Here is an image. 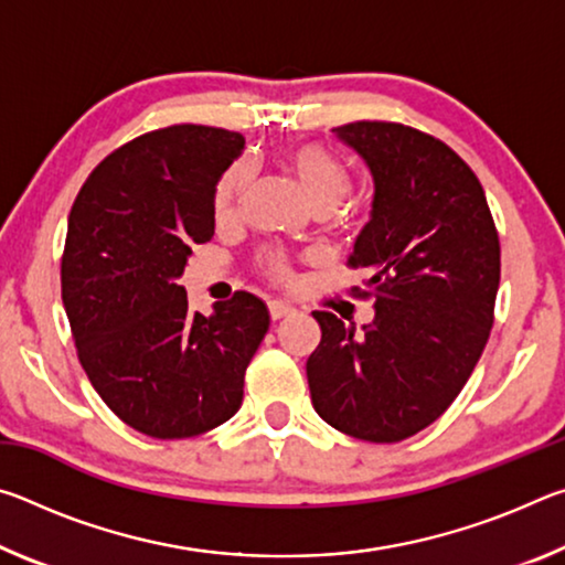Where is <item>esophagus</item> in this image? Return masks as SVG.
Returning <instances> with one entry per match:
<instances>
[{
  "instance_id": "34e87169",
  "label": "esophagus",
  "mask_w": 565,
  "mask_h": 565,
  "mask_svg": "<svg viewBox=\"0 0 565 565\" xmlns=\"http://www.w3.org/2000/svg\"><path fill=\"white\" fill-rule=\"evenodd\" d=\"M291 313H294V306H291V303H286V301H269V317H271L274 321L291 317Z\"/></svg>"
}]
</instances>
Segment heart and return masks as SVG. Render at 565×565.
<instances>
[{"label": "heart", "mask_w": 565, "mask_h": 565, "mask_svg": "<svg viewBox=\"0 0 565 565\" xmlns=\"http://www.w3.org/2000/svg\"><path fill=\"white\" fill-rule=\"evenodd\" d=\"M286 167L299 181L301 191L309 199V204L321 214H329L333 209H339L343 199H347L351 189V171L343 164V159L333 154L331 149L323 145H299L286 151ZM252 179V167L246 161H236L234 167L224 171V177L218 179L216 194H214V212L216 218H232L242 202L244 191ZM264 269L274 279H286V264L281 259L264 262Z\"/></svg>", "instance_id": "b5f03b06"}]
</instances>
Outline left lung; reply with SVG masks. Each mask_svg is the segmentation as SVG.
Instances as JSON below:
<instances>
[{
    "label": "left lung",
    "instance_id": "8db88e82",
    "mask_svg": "<svg viewBox=\"0 0 565 565\" xmlns=\"http://www.w3.org/2000/svg\"><path fill=\"white\" fill-rule=\"evenodd\" d=\"M333 134L374 177L371 222L349 266L353 294L374 299L361 331L313 311L306 361L311 404L329 426L371 444L424 431L461 394L493 327L501 244L481 181L441 139L396 121H351Z\"/></svg>",
    "mask_w": 565,
    "mask_h": 565
}]
</instances>
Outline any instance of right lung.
<instances>
[{
	"mask_svg": "<svg viewBox=\"0 0 565 565\" xmlns=\"http://www.w3.org/2000/svg\"><path fill=\"white\" fill-rule=\"evenodd\" d=\"M244 137L174 124L127 141L84 181L62 256V301L76 356L124 424L189 438L232 418L269 329L248 291L189 311L179 286L191 248L212 242L216 184Z\"/></svg>",
	"mask_w": 565,
	"mask_h": 565,
	"instance_id": "right-lung-1",
	"label": "right lung"
}]
</instances>
